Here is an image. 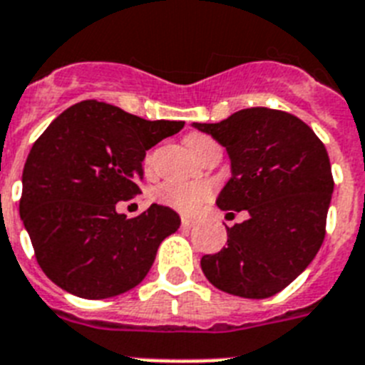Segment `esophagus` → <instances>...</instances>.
<instances>
[{
    "instance_id": "obj_1",
    "label": "esophagus",
    "mask_w": 365,
    "mask_h": 365,
    "mask_svg": "<svg viewBox=\"0 0 365 365\" xmlns=\"http://www.w3.org/2000/svg\"><path fill=\"white\" fill-rule=\"evenodd\" d=\"M182 226H183V228H192V226H195V220L187 219V217H183V219H182Z\"/></svg>"
}]
</instances>
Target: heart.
<instances>
[{
    "label": "heart",
    "mask_w": 365,
    "mask_h": 365,
    "mask_svg": "<svg viewBox=\"0 0 365 365\" xmlns=\"http://www.w3.org/2000/svg\"><path fill=\"white\" fill-rule=\"evenodd\" d=\"M189 148H197V146L207 145V143H215L207 135L200 133H191L185 139ZM211 187L207 183L200 182H165L161 183L154 191V198L163 204V206L173 207V210L185 213V215H195L204 204L211 198Z\"/></svg>",
    "instance_id": "b5f03b06"
}]
</instances>
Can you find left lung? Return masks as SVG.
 <instances>
[{"label":"left lung","instance_id":"left-lung-1","mask_svg":"<svg viewBox=\"0 0 365 365\" xmlns=\"http://www.w3.org/2000/svg\"><path fill=\"white\" fill-rule=\"evenodd\" d=\"M197 130L228 152L232 178L217 206L249 211L226 226L228 247L202 256L207 280L230 295L267 299L289 286L315 258L334 191L327 148L289 113L250 107Z\"/></svg>","mask_w":365,"mask_h":365}]
</instances>
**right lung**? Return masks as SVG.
Masks as SVG:
<instances>
[{
	"instance_id": "1",
	"label": "right lung",
	"mask_w": 365,
	"mask_h": 365,
	"mask_svg": "<svg viewBox=\"0 0 365 365\" xmlns=\"http://www.w3.org/2000/svg\"><path fill=\"white\" fill-rule=\"evenodd\" d=\"M183 124L85 100L35 140L21 174L20 217L53 284L83 299H107L143 282L180 215L152 204L125 219L116 202L139 195L146 150Z\"/></svg>"
}]
</instances>
